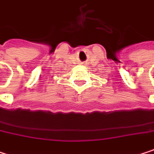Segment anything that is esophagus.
I'll return each mask as SVG.
<instances>
[{"label": "esophagus", "mask_w": 154, "mask_h": 154, "mask_svg": "<svg viewBox=\"0 0 154 154\" xmlns=\"http://www.w3.org/2000/svg\"><path fill=\"white\" fill-rule=\"evenodd\" d=\"M82 64H83V65H85V63H82Z\"/></svg>", "instance_id": "1"}]
</instances>
